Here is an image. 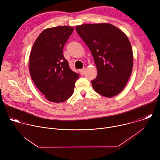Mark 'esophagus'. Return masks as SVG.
<instances>
[{
	"mask_svg": "<svg viewBox=\"0 0 160 160\" xmlns=\"http://www.w3.org/2000/svg\"><path fill=\"white\" fill-rule=\"evenodd\" d=\"M85 68H82V69H80V70H79L80 75H83V73H84V72H85Z\"/></svg>",
	"mask_w": 160,
	"mask_h": 160,
	"instance_id": "1",
	"label": "esophagus"
}]
</instances>
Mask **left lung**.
<instances>
[{"label": "left lung", "instance_id": "8db88e82", "mask_svg": "<svg viewBox=\"0 0 160 160\" xmlns=\"http://www.w3.org/2000/svg\"><path fill=\"white\" fill-rule=\"evenodd\" d=\"M76 31L92 53L98 70L91 81L96 92L106 98L120 93L131 75L133 52L127 35L109 23L84 24Z\"/></svg>", "mask_w": 160, "mask_h": 160}]
</instances>
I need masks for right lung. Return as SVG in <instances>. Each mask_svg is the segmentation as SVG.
<instances>
[{
    "instance_id": "obj_1",
    "label": "right lung",
    "mask_w": 160,
    "mask_h": 160,
    "mask_svg": "<svg viewBox=\"0 0 160 160\" xmlns=\"http://www.w3.org/2000/svg\"><path fill=\"white\" fill-rule=\"evenodd\" d=\"M73 28L61 26L44 30L32 47L29 70L32 80L48 101L62 102L74 92L79 75L63 56V48Z\"/></svg>"
}]
</instances>
